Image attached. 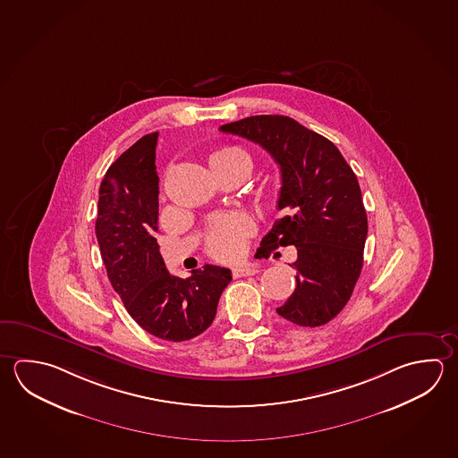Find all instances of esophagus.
<instances>
[{"label":"esophagus","mask_w":458,"mask_h":458,"mask_svg":"<svg viewBox=\"0 0 458 458\" xmlns=\"http://www.w3.org/2000/svg\"><path fill=\"white\" fill-rule=\"evenodd\" d=\"M259 273V267L245 265V267H235L233 271V277H245V276H253Z\"/></svg>","instance_id":"34e87169"}]
</instances>
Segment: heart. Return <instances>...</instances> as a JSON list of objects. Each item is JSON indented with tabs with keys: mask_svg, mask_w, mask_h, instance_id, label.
Segmentation results:
<instances>
[{
	"mask_svg": "<svg viewBox=\"0 0 458 458\" xmlns=\"http://www.w3.org/2000/svg\"><path fill=\"white\" fill-rule=\"evenodd\" d=\"M219 158L242 159L250 163L249 155L242 148H235V147L217 151L211 157V161ZM253 231H255V225L251 217L243 211L216 215L211 219L205 235L207 251L213 259L219 261H233L239 259L245 250L247 239Z\"/></svg>",
	"mask_w": 458,
	"mask_h": 458,
	"instance_id": "obj_1",
	"label": "heart"
}]
</instances>
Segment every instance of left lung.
<instances>
[{
	"mask_svg": "<svg viewBox=\"0 0 458 458\" xmlns=\"http://www.w3.org/2000/svg\"><path fill=\"white\" fill-rule=\"evenodd\" d=\"M219 131L259 143L281 167L277 208L287 215L261 249H297V285L276 311L293 325H326L349 301L363 267L368 219L357 175L333 141L292 117L250 116Z\"/></svg>",
	"mask_w": 458,
	"mask_h": 458,
	"instance_id": "8db88e82",
	"label": "left lung"
}]
</instances>
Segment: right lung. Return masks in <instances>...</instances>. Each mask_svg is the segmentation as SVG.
<instances>
[{"mask_svg":"<svg viewBox=\"0 0 458 458\" xmlns=\"http://www.w3.org/2000/svg\"><path fill=\"white\" fill-rule=\"evenodd\" d=\"M157 143L158 132L143 135L109 166L95 233L111 285L135 323L163 341H189L211 326L233 276L213 265L187 279L167 271L157 242Z\"/></svg>","mask_w":458,"mask_h":458,"instance_id":"1","label":"right lung"}]
</instances>
